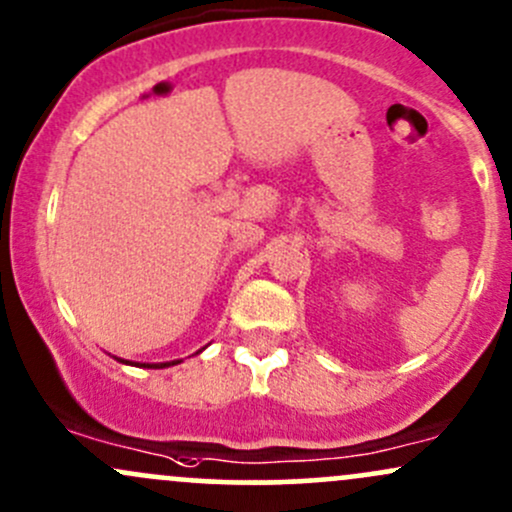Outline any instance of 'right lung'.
I'll return each mask as SVG.
<instances>
[{"label": "right lung", "mask_w": 512, "mask_h": 512, "mask_svg": "<svg viewBox=\"0 0 512 512\" xmlns=\"http://www.w3.org/2000/svg\"><path fill=\"white\" fill-rule=\"evenodd\" d=\"M201 352V350H199ZM199 352H196V355H199ZM114 359H119V362H123V364H133V362H126V359H121V357H114ZM182 362V359H174V362H160V364H140V362H136L138 367H148V369H165V367H172V364H179Z\"/></svg>", "instance_id": "obj_1"}]
</instances>
